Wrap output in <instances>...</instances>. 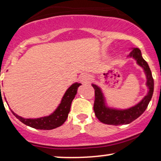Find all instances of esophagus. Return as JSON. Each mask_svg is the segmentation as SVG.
<instances>
[{
    "label": "esophagus",
    "mask_w": 161,
    "mask_h": 161,
    "mask_svg": "<svg viewBox=\"0 0 161 161\" xmlns=\"http://www.w3.org/2000/svg\"><path fill=\"white\" fill-rule=\"evenodd\" d=\"M91 75L89 74H88V73H85V74H83L82 76L80 77V79H79V81H80V82L82 83V84H88V83L90 82V81H91Z\"/></svg>",
    "instance_id": "34e87169"
}]
</instances>
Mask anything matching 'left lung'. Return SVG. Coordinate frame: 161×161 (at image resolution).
<instances>
[{
  "instance_id": "8db88e82",
  "label": "left lung",
  "mask_w": 161,
  "mask_h": 161,
  "mask_svg": "<svg viewBox=\"0 0 161 161\" xmlns=\"http://www.w3.org/2000/svg\"><path fill=\"white\" fill-rule=\"evenodd\" d=\"M131 51L128 57L136 60L138 66L143 69L146 75V86L148 88L147 95L141 100V101L135 106L127 109H117L110 108L107 105L106 99L102 90L97 85L92 83V86L95 88V103L94 111L95 116L101 123L108 125H125L132 123L145 112L147 105L150 102L154 92V79L148 64L143 59L142 52L138 48H130Z\"/></svg>"
}]
</instances>
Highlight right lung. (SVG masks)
<instances>
[{"mask_svg":"<svg viewBox=\"0 0 161 161\" xmlns=\"http://www.w3.org/2000/svg\"><path fill=\"white\" fill-rule=\"evenodd\" d=\"M82 84L78 82H75L73 85H71L63 96L61 101L56 108V110L49 116L35 118V119H31V118L25 119V118L17 115L12 110H11V111L19 121H21L22 123L28 125V126L32 127V128L43 129V130H50V129L57 128V127L64 124V122L67 119L72 101L74 99L77 93V89Z\"/></svg>","mask_w":161,"mask_h":161,"instance_id":"obj_1","label":"right lung"}]
</instances>
